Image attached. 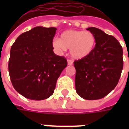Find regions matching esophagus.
I'll return each mask as SVG.
<instances>
[{
  "mask_svg": "<svg viewBox=\"0 0 129 129\" xmlns=\"http://www.w3.org/2000/svg\"><path fill=\"white\" fill-rule=\"evenodd\" d=\"M67 62H68V65H72L73 64V61L70 60V59H68V60H67Z\"/></svg>",
  "mask_w": 129,
  "mask_h": 129,
  "instance_id": "34e87169",
  "label": "esophagus"
}]
</instances>
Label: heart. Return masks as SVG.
Masks as SVG:
<instances>
[{"label": "heart", "instance_id": "heart-1", "mask_svg": "<svg viewBox=\"0 0 129 129\" xmlns=\"http://www.w3.org/2000/svg\"><path fill=\"white\" fill-rule=\"evenodd\" d=\"M96 45V37L90 31L69 30L61 34L60 39H54L52 46L57 53H61L70 49L71 57L82 59L91 54Z\"/></svg>", "mask_w": 129, "mask_h": 129}]
</instances>
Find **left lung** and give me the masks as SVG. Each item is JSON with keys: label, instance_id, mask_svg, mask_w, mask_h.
Segmentation results:
<instances>
[{"label": "left lung", "instance_id": "obj_1", "mask_svg": "<svg viewBox=\"0 0 129 129\" xmlns=\"http://www.w3.org/2000/svg\"><path fill=\"white\" fill-rule=\"evenodd\" d=\"M96 37L90 55L74 62L77 94L86 100H98L114 89L123 68V50L118 40L96 27H89Z\"/></svg>", "mask_w": 129, "mask_h": 129}]
</instances>
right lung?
<instances>
[{
    "label": "right lung",
    "instance_id": "1",
    "mask_svg": "<svg viewBox=\"0 0 129 129\" xmlns=\"http://www.w3.org/2000/svg\"><path fill=\"white\" fill-rule=\"evenodd\" d=\"M57 29L36 27L17 37L11 47L9 72L13 87L30 100H41L54 92L66 59L53 53Z\"/></svg>",
    "mask_w": 129,
    "mask_h": 129
}]
</instances>
